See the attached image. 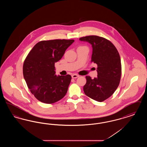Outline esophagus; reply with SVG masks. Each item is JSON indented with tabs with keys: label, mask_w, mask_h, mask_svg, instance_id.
Listing matches in <instances>:
<instances>
[{
	"label": "esophagus",
	"mask_w": 147,
	"mask_h": 147,
	"mask_svg": "<svg viewBox=\"0 0 147 147\" xmlns=\"http://www.w3.org/2000/svg\"><path fill=\"white\" fill-rule=\"evenodd\" d=\"M79 77V75H78V74H72L71 75V77H72V78H74V79H75V78H77L78 77Z\"/></svg>",
	"instance_id": "obj_1"
}]
</instances>
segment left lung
Returning <instances> with one entry per match:
<instances>
[{
    "label": "left lung",
    "instance_id": "1",
    "mask_svg": "<svg viewBox=\"0 0 147 147\" xmlns=\"http://www.w3.org/2000/svg\"><path fill=\"white\" fill-rule=\"evenodd\" d=\"M90 43L91 62L98 65V77L86 76L85 94L98 102L110 98L119 86L121 77V63L119 52L112 42L104 37L92 35L79 38Z\"/></svg>",
    "mask_w": 147,
    "mask_h": 147
}]
</instances>
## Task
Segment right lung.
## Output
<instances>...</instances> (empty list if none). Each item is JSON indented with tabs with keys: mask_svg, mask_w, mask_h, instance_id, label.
<instances>
[{
	"mask_svg": "<svg viewBox=\"0 0 147 147\" xmlns=\"http://www.w3.org/2000/svg\"><path fill=\"white\" fill-rule=\"evenodd\" d=\"M74 40H52L38 42L23 64V75L31 92L40 101L53 104L68 91L71 77L57 76L55 64L63 57Z\"/></svg>",
	"mask_w": 147,
	"mask_h": 147,
	"instance_id": "1",
	"label": "right lung"
}]
</instances>
